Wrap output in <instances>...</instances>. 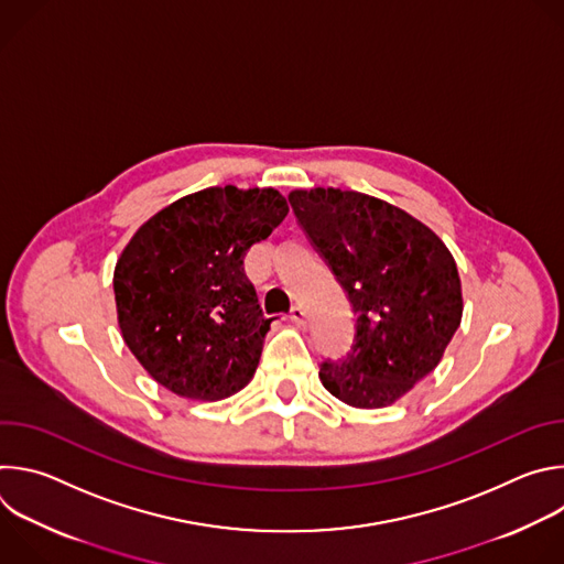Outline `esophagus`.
Here are the masks:
<instances>
[{"label": "esophagus", "instance_id": "1", "mask_svg": "<svg viewBox=\"0 0 564 564\" xmlns=\"http://www.w3.org/2000/svg\"><path fill=\"white\" fill-rule=\"evenodd\" d=\"M290 321H292V324H296V326H305V324H307L305 310H303L301 305H294V307L290 310Z\"/></svg>", "mask_w": 564, "mask_h": 564}]
</instances>
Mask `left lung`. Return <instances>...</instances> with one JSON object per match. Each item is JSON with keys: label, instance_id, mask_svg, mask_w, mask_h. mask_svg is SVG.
Listing matches in <instances>:
<instances>
[{"label": "left lung", "instance_id": "8db88e82", "mask_svg": "<svg viewBox=\"0 0 564 564\" xmlns=\"http://www.w3.org/2000/svg\"><path fill=\"white\" fill-rule=\"evenodd\" d=\"M288 200L357 316L348 355L321 364V381L355 409L394 404L435 370L459 328L455 259L435 231L386 200L333 187Z\"/></svg>", "mask_w": 564, "mask_h": 564}]
</instances>
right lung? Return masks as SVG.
<instances>
[{
    "mask_svg": "<svg viewBox=\"0 0 564 564\" xmlns=\"http://www.w3.org/2000/svg\"><path fill=\"white\" fill-rule=\"evenodd\" d=\"M288 212L276 189L209 187L133 234L113 272L118 324L160 386L218 401L250 383L272 318L243 259Z\"/></svg>",
    "mask_w": 564,
    "mask_h": 564,
    "instance_id": "1",
    "label": "right lung"
}]
</instances>
